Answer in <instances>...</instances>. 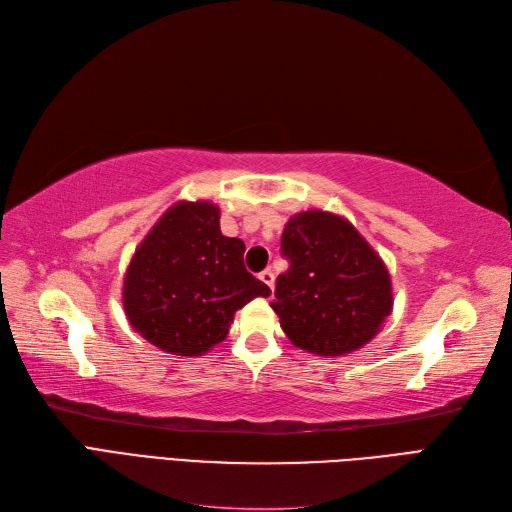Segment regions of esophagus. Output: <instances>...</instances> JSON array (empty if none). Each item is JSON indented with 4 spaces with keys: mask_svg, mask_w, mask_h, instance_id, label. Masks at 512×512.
<instances>
[{
    "mask_svg": "<svg viewBox=\"0 0 512 512\" xmlns=\"http://www.w3.org/2000/svg\"><path fill=\"white\" fill-rule=\"evenodd\" d=\"M258 277H260L262 284H267L273 290V286H275V273L271 269H265L262 273H258Z\"/></svg>",
    "mask_w": 512,
    "mask_h": 512,
    "instance_id": "1",
    "label": "esophagus"
}]
</instances>
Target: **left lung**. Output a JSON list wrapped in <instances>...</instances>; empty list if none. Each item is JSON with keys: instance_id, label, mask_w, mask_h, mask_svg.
Masks as SVG:
<instances>
[{"instance_id": "1", "label": "left lung", "mask_w": 512, "mask_h": 512, "mask_svg": "<svg viewBox=\"0 0 512 512\" xmlns=\"http://www.w3.org/2000/svg\"><path fill=\"white\" fill-rule=\"evenodd\" d=\"M282 254L290 267L271 307L294 346L331 359L376 337L393 309L391 275L346 218L320 209L292 215Z\"/></svg>"}]
</instances>
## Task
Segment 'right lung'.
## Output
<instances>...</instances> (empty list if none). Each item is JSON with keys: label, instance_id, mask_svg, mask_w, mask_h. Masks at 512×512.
Listing matches in <instances>:
<instances>
[{"label": "right lung", "instance_id": "add662e5", "mask_svg": "<svg viewBox=\"0 0 512 512\" xmlns=\"http://www.w3.org/2000/svg\"><path fill=\"white\" fill-rule=\"evenodd\" d=\"M245 243L224 237L220 207H170L136 247L123 309L136 333L168 354L200 356L224 342L237 309L271 290L243 265Z\"/></svg>", "mask_w": 512, "mask_h": 512}]
</instances>
